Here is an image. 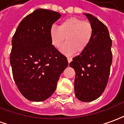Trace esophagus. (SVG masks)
Segmentation results:
<instances>
[{"instance_id":"esophagus-1","label":"esophagus","mask_w":124,"mask_h":124,"mask_svg":"<svg viewBox=\"0 0 124 124\" xmlns=\"http://www.w3.org/2000/svg\"><path fill=\"white\" fill-rule=\"evenodd\" d=\"M67 60H68V62H69V63H70V62L72 61V58H70V57H68V58H67Z\"/></svg>"}]
</instances>
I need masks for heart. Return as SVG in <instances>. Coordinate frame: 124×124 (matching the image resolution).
I'll list each match as a JSON object with an SVG mask.
<instances>
[{
	"label": "heart",
	"mask_w": 124,
	"mask_h": 124,
	"mask_svg": "<svg viewBox=\"0 0 124 124\" xmlns=\"http://www.w3.org/2000/svg\"><path fill=\"white\" fill-rule=\"evenodd\" d=\"M93 32L90 22L76 17L66 18L59 27L52 26L49 30L51 43L54 47H60L65 39L67 41L61 48V51L66 55L85 51L90 43Z\"/></svg>",
	"instance_id": "heart-1"
}]
</instances>
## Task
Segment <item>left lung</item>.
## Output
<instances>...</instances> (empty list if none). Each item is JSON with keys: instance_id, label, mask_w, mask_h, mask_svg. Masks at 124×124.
Returning <instances> with one entry per match:
<instances>
[{"instance_id": "8db88e82", "label": "left lung", "mask_w": 124, "mask_h": 124, "mask_svg": "<svg viewBox=\"0 0 124 124\" xmlns=\"http://www.w3.org/2000/svg\"><path fill=\"white\" fill-rule=\"evenodd\" d=\"M94 32L86 49L69 64L75 71V93L82 102L100 97L107 86L112 63V41L107 26L89 13H84Z\"/></svg>"}]
</instances>
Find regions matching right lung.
<instances>
[{
  "instance_id": "obj_1",
  "label": "right lung",
  "mask_w": 124,
  "mask_h": 124,
  "mask_svg": "<svg viewBox=\"0 0 124 124\" xmlns=\"http://www.w3.org/2000/svg\"><path fill=\"white\" fill-rule=\"evenodd\" d=\"M61 17L51 10L38 9L20 22L12 39L10 63L20 92L28 100L43 101L55 92L67 58L52 45L53 23Z\"/></svg>"
}]
</instances>
